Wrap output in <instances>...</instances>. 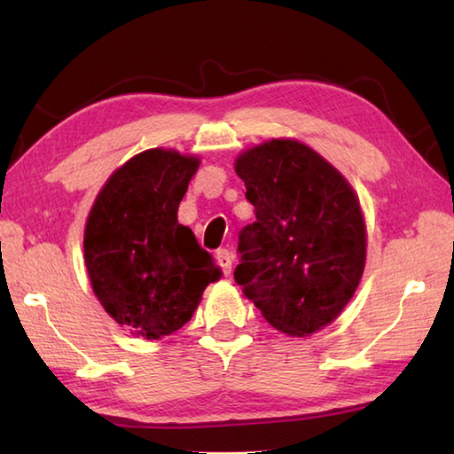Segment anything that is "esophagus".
<instances>
[{
    "label": "esophagus",
    "instance_id": "obj_1",
    "mask_svg": "<svg viewBox=\"0 0 454 454\" xmlns=\"http://www.w3.org/2000/svg\"><path fill=\"white\" fill-rule=\"evenodd\" d=\"M216 260H218V264H220V268H222V272H224L226 276L232 274V264H234L232 252L226 250V248H220V250L216 252Z\"/></svg>",
    "mask_w": 454,
    "mask_h": 454
}]
</instances>
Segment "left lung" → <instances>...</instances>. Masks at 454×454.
Instances as JSON below:
<instances>
[{"label": "left lung", "instance_id": "left-lung-1", "mask_svg": "<svg viewBox=\"0 0 454 454\" xmlns=\"http://www.w3.org/2000/svg\"><path fill=\"white\" fill-rule=\"evenodd\" d=\"M256 222L238 238L234 280L270 325L310 336L330 325L364 272L366 228L344 176L296 140H270L236 160Z\"/></svg>", "mask_w": 454, "mask_h": 454}]
</instances>
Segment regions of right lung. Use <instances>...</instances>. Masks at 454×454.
<instances>
[{
	"instance_id": "right-lung-1",
	"label": "right lung",
	"mask_w": 454,
	"mask_h": 454,
	"mask_svg": "<svg viewBox=\"0 0 454 454\" xmlns=\"http://www.w3.org/2000/svg\"><path fill=\"white\" fill-rule=\"evenodd\" d=\"M200 160L153 148L118 168L99 190L83 232L94 294L132 334L156 340L182 328L220 268L178 222Z\"/></svg>"
}]
</instances>
